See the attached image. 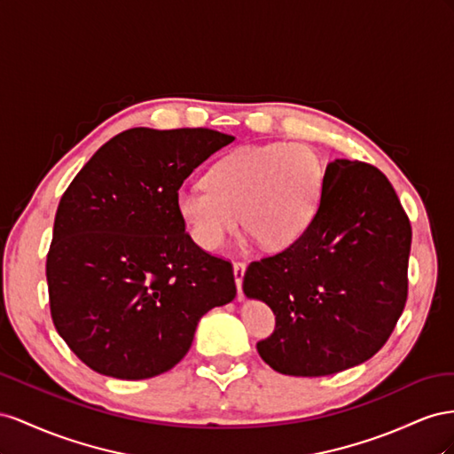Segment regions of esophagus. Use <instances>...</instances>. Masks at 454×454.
<instances>
[{
  "instance_id": "1",
  "label": "esophagus",
  "mask_w": 454,
  "mask_h": 454,
  "mask_svg": "<svg viewBox=\"0 0 454 454\" xmlns=\"http://www.w3.org/2000/svg\"><path fill=\"white\" fill-rule=\"evenodd\" d=\"M245 270H247V264H245V262H234V278H236V287H238V299H239V301H243L241 283H243Z\"/></svg>"
}]
</instances>
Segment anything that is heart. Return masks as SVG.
Returning a JSON list of instances; mask_svg holds the SVG:
<instances>
[{"mask_svg":"<svg viewBox=\"0 0 454 454\" xmlns=\"http://www.w3.org/2000/svg\"><path fill=\"white\" fill-rule=\"evenodd\" d=\"M323 186L319 155L306 145L270 142L220 158L205 183L176 192V213L192 239L216 251L239 216L253 241L278 251L299 239L317 211Z\"/></svg>","mask_w":454,"mask_h":454,"instance_id":"1","label":"heart"}]
</instances>
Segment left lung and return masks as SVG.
Listing matches in <instances>:
<instances>
[{
    "label": "left lung",
    "mask_w": 454,
    "mask_h": 454,
    "mask_svg": "<svg viewBox=\"0 0 454 454\" xmlns=\"http://www.w3.org/2000/svg\"><path fill=\"white\" fill-rule=\"evenodd\" d=\"M409 253L411 224L390 180L367 163L331 161L304 234L243 276L245 296L276 316L258 354L291 377L371 359L405 308Z\"/></svg>",
    "instance_id": "8db88e82"
}]
</instances>
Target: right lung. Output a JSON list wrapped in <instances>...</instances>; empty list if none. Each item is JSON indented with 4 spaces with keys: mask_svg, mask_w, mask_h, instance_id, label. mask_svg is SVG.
Masks as SVG:
<instances>
[{
    "mask_svg": "<svg viewBox=\"0 0 454 454\" xmlns=\"http://www.w3.org/2000/svg\"><path fill=\"white\" fill-rule=\"evenodd\" d=\"M236 138L211 129L135 127L75 175L47 254L51 316L87 367L120 380L173 369L200 319L236 299L228 261L200 249L176 192Z\"/></svg>",
    "mask_w": 454,
    "mask_h": 454,
    "instance_id": "right-lung-1",
    "label": "right lung"
}]
</instances>
